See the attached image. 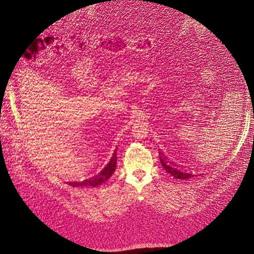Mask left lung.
<instances>
[{"mask_svg": "<svg viewBox=\"0 0 254 254\" xmlns=\"http://www.w3.org/2000/svg\"><path fill=\"white\" fill-rule=\"evenodd\" d=\"M160 161H161V164H162V166L164 167V170L176 179H182V180L190 179L193 176H195V175H191L190 173H189L187 171H183L178 164L173 162V161H171V160H168L166 158V156L160 157Z\"/></svg>", "mask_w": 254, "mask_h": 254, "instance_id": "1", "label": "left lung"}]
</instances>
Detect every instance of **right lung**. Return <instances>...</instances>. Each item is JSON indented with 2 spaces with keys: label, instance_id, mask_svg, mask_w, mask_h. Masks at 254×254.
I'll return each mask as SVG.
<instances>
[{
  "label": "right lung",
  "instance_id": "add662e5",
  "mask_svg": "<svg viewBox=\"0 0 254 254\" xmlns=\"http://www.w3.org/2000/svg\"><path fill=\"white\" fill-rule=\"evenodd\" d=\"M117 153H113V156L110 158L109 161H107L105 164H103L98 170L95 172L93 176L89 177L80 181H68L67 184L72 187H98L102 186L108 180L110 177L113 175L115 167H117Z\"/></svg>",
  "mask_w": 254,
  "mask_h": 254
}]
</instances>
